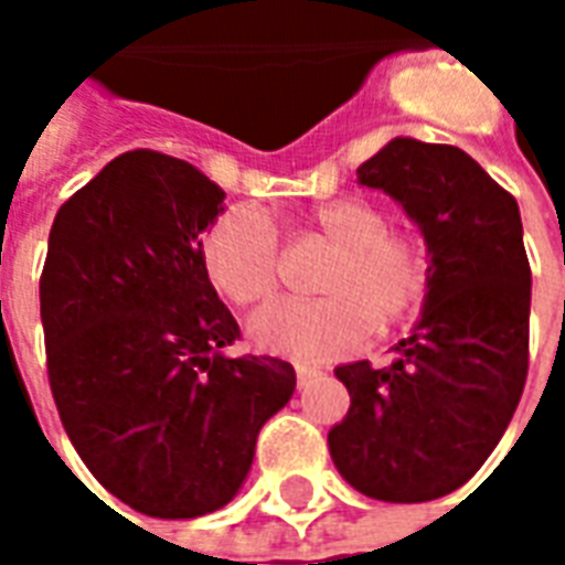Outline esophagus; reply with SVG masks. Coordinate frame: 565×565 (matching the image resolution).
Segmentation results:
<instances>
[{
  "instance_id": "34e87169",
  "label": "esophagus",
  "mask_w": 565,
  "mask_h": 565,
  "mask_svg": "<svg viewBox=\"0 0 565 565\" xmlns=\"http://www.w3.org/2000/svg\"><path fill=\"white\" fill-rule=\"evenodd\" d=\"M322 375V370L319 366H313V363H296V381H299V390L301 386H308L313 377Z\"/></svg>"
}]
</instances>
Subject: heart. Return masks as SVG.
<instances>
[{
	"label": "heart",
	"mask_w": 565,
	"mask_h": 565,
	"mask_svg": "<svg viewBox=\"0 0 565 565\" xmlns=\"http://www.w3.org/2000/svg\"><path fill=\"white\" fill-rule=\"evenodd\" d=\"M390 211L366 195L317 204L308 228L337 246L319 290L322 299H281L248 319L260 349L322 361L393 326L428 292L430 248L416 231L390 228ZM207 278L234 305L269 299L281 284V239L255 204H237L211 222L202 239Z\"/></svg>",
	"instance_id": "1"
}]
</instances>
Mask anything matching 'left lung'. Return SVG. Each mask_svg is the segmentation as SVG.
<instances>
[{"instance_id": "obj_1", "label": "left lung", "mask_w": 565, "mask_h": 565, "mask_svg": "<svg viewBox=\"0 0 565 565\" xmlns=\"http://www.w3.org/2000/svg\"><path fill=\"white\" fill-rule=\"evenodd\" d=\"M358 181L419 225L430 284L390 366L334 370L352 407L328 448L358 492L416 504L463 487L513 419L527 377L531 264L516 199L457 146L395 137Z\"/></svg>"}]
</instances>
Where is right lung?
I'll return each instance as SVG.
<instances>
[{
    "instance_id": "obj_1",
    "label": "right lung",
    "mask_w": 565,
    "mask_h": 565,
    "mask_svg": "<svg viewBox=\"0 0 565 565\" xmlns=\"http://www.w3.org/2000/svg\"><path fill=\"white\" fill-rule=\"evenodd\" d=\"M222 199L193 163L135 149L49 231L40 319L57 413L93 478L146 516L225 508L296 390L287 361L225 354L239 328L202 260Z\"/></svg>"
}]
</instances>
